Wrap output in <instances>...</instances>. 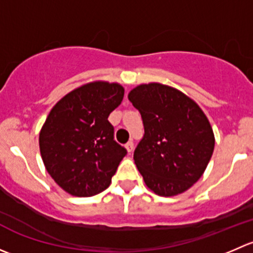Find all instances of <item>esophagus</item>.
Wrapping results in <instances>:
<instances>
[{
    "instance_id": "1",
    "label": "esophagus",
    "mask_w": 253,
    "mask_h": 253,
    "mask_svg": "<svg viewBox=\"0 0 253 253\" xmlns=\"http://www.w3.org/2000/svg\"><path fill=\"white\" fill-rule=\"evenodd\" d=\"M125 148H126V149H127V152H128V153H132V152H133V148H134L133 142H132V141L127 142L126 144H125Z\"/></svg>"
}]
</instances>
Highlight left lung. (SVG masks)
<instances>
[{
    "label": "left lung",
    "instance_id": "1",
    "mask_svg": "<svg viewBox=\"0 0 253 253\" xmlns=\"http://www.w3.org/2000/svg\"><path fill=\"white\" fill-rule=\"evenodd\" d=\"M128 99L144 125L133 154L144 183L163 197L183 193L200 180L213 154L208 117L193 99L167 84H139Z\"/></svg>",
    "mask_w": 253,
    "mask_h": 253
}]
</instances>
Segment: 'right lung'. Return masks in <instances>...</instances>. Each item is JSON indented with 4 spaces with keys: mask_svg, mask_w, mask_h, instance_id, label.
Masks as SVG:
<instances>
[{
    "mask_svg": "<svg viewBox=\"0 0 253 253\" xmlns=\"http://www.w3.org/2000/svg\"><path fill=\"white\" fill-rule=\"evenodd\" d=\"M124 94L116 82H89L66 94L47 115L40 154L46 171L70 195L90 197L110 186L126 149L114 141L108 117Z\"/></svg>",
    "mask_w": 253,
    "mask_h": 253,
    "instance_id": "add662e5",
    "label": "right lung"
}]
</instances>
